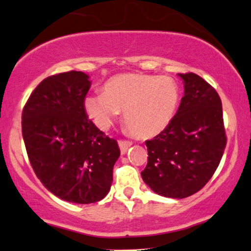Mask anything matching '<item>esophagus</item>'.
<instances>
[{"instance_id":"obj_1","label":"esophagus","mask_w":251,"mask_h":251,"mask_svg":"<svg viewBox=\"0 0 251 251\" xmlns=\"http://www.w3.org/2000/svg\"><path fill=\"white\" fill-rule=\"evenodd\" d=\"M118 145H119V148H120V153L125 154L126 151H127V149L132 146V142L127 141V140H119Z\"/></svg>"}]
</instances>
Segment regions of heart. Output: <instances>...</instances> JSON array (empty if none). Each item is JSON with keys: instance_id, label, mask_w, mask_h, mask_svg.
Wrapping results in <instances>:
<instances>
[{"instance_id": "heart-1", "label": "heart", "mask_w": 251, "mask_h": 251, "mask_svg": "<svg viewBox=\"0 0 251 251\" xmlns=\"http://www.w3.org/2000/svg\"><path fill=\"white\" fill-rule=\"evenodd\" d=\"M179 89L167 76L120 74L103 85V93L89 95L84 109L100 129L106 131L120 111L133 135L153 138L163 132L175 116Z\"/></svg>"}]
</instances>
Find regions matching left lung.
<instances>
[{"mask_svg":"<svg viewBox=\"0 0 251 251\" xmlns=\"http://www.w3.org/2000/svg\"><path fill=\"white\" fill-rule=\"evenodd\" d=\"M184 96L169 126L146 141L142 179L157 195L186 198L204 188L227 144L223 105L215 89L193 73L178 74Z\"/></svg>","mask_w":251,"mask_h":251,"instance_id":"left-lung-1","label":"left lung"}]
</instances>
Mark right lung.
<instances>
[{"mask_svg":"<svg viewBox=\"0 0 251 251\" xmlns=\"http://www.w3.org/2000/svg\"><path fill=\"white\" fill-rule=\"evenodd\" d=\"M91 82L82 72L43 80L22 113L28 160L44 186L62 201H102L112 184L120 149L88 119L84 100Z\"/></svg>","mask_w":251,"mask_h":251,"instance_id":"add662e5","label":"right lung"}]
</instances>
